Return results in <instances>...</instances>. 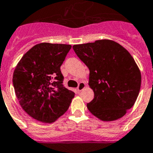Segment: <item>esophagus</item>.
<instances>
[{
  "instance_id": "1",
  "label": "esophagus",
  "mask_w": 153,
  "mask_h": 153,
  "mask_svg": "<svg viewBox=\"0 0 153 153\" xmlns=\"http://www.w3.org/2000/svg\"><path fill=\"white\" fill-rule=\"evenodd\" d=\"M85 87H86L85 83H84V82H80V83L79 84V85H78L77 88H76V90H77L78 92L81 91L85 88Z\"/></svg>"
}]
</instances>
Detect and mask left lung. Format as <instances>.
Instances as JSON below:
<instances>
[{
	"instance_id": "1",
	"label": "left lung",
	"mask_w": 153,
	"mask_h": 153,
	"mask_svg": "<svg viewBox=\"0 0 153 153\" xmlns=\"http://www.w3.org/2000/svg\"><path fill=\"white\" fill-rule=\"evenodd\" d=\"M73 48L90 70L89 86L94 96L87 104L88 110L103 121L123 117L141 88L142 76L133 57L111 40L76 45Z\"/></svg>"
}]
</instances>
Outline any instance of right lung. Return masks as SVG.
Segmentation results:
<instances>
[{
	"mask_svg": "<svg viewBox=\"0 0 153 153\" xmlns=\"http://www.w3.org/2000/svg\"><path fill=\"white\" fill-rule=\"evenodd\" d=\"M69 45L40 43L22 56L13 74V86L20 105L30 117L52 123L67 111L75 93L63 86L62 64Z\"/></svg>",
	"mask_w": 153,
	"mask_h": 153,
	"instance_id": "right-lung-1",
	"label": "right lung"
}]
</instances>
